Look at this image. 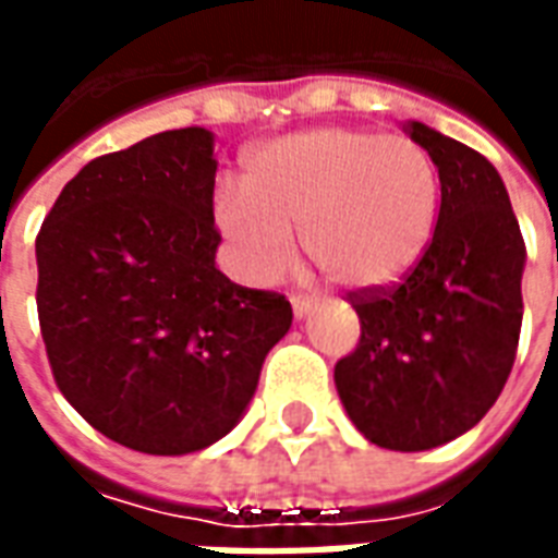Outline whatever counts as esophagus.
Returning a JSON list of instances; mask_svg holds the SVG:
<instances>
[{
	"label": "esophagus",
	"instance_id": "obj_1",
	"mask_svg": "<svg viewBox=\"0 0 558 558\" xmlns=\"http://www.w3.org/2000/svg\"><path fill=\"white\" fill-rule=\"evenodd\" d=\"M290 302H292V314L299 316V319L311 314V311H314V307H316L314 295H302V292H295Z\"/></svg>",
	"mask_w": 558,
	"mask_h": 558
}]
</instances>
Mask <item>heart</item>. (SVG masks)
<instances>
[{
	"label": "heart",
	"mask_w": 558,
	"mask_h": 558,
	"mask_svg": "<svg viewBox=\"0 0 558 558\" xmlns=\"http://www.w3.org/2000/svg\"><path fill=\"white\" fill-rule=\"evenodd\" d=\"M439 218V172L410 137L316 128L251 155L239 187L215 194V223L235 266L271 283L292 266L299 230L307 259L343 290H379L427 254Z\"/></svg>",
	"instance_id": "1"
}]
</instances>
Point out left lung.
I'll return each instance as SVG.
<instances>
[{
	"instance_id": "obj_1",
	"label": "left lung",
	"mask_w": 558,
	"mask_h": 558,
	"mask_svg": "<svg viewBox=\"0 0 558 558\" xmlns=\"http://www.w3.org/2000/svg\"><path fill=\"white\" fill-rule=\"evenodd\" d=\"M407 131L439 170L433 242L400 283L347 292L362 338L335 364V386L371 442L427 451L475 427L502 395L526 244L490 160L421 122Z\"/></svg>"
}]
</instances>
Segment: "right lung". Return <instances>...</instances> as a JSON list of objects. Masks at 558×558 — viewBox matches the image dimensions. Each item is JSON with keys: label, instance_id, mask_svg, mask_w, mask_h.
I'll list each match as a JSON object with an SVG mask.
<instances>
[{"label": "right lung", "instance_id": "1", "mask_svg": "<svg viewBox=\"0 0 558 558\" xmlns=\"http://www.w3.org/2000/svg\"><path fill=\"white\" fill-rule=\"evenodd\" d=\"M215 172L206 128L140 140L89 160L35 239L56 386L95 430L143 454L227 436L292 326L287 295L215 266Z\"/></svg>", "mask_w": 558, "mask_h": 558}]
</instances>
